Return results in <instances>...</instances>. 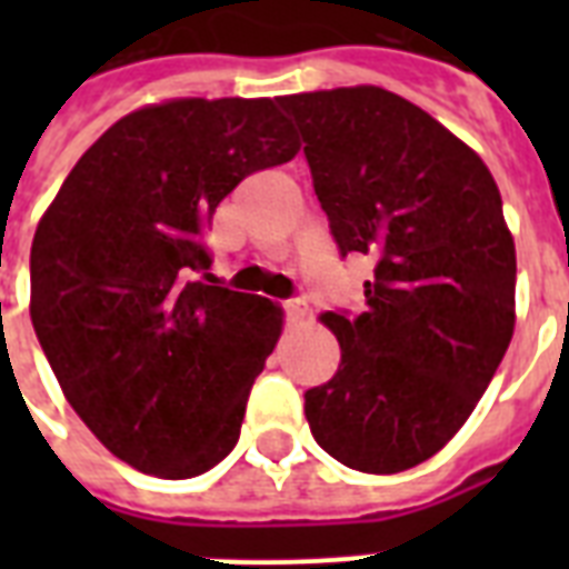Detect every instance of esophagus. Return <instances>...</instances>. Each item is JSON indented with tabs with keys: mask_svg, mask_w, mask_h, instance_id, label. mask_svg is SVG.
<instances>
[{
	"mask_svg": "<svg viewBox=\"0 0 569 569\" xmlns=\"http://www.w3.org/2000/svg\"><path fill=\"white\" fill-rule=\"evenodd\" d=\"M283 312H286V319L292 321V325L295 321H303L307 316H310V310H307V303L303 301H286Z\"/></svg>",
	"mask_w": 569,
	"mask_h": 569,
	"instance_id": "1",
	"label": "esophagus"
}]
</instances>
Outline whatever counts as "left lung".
Masks as SVG:
<instances>
[{"mask_svg":"<svg viewBox=\"0 0 569 569\" xmlns=\"http://www.w3.org/2000/svg\"><path fill=\"white\" fill-rule=\"evenodd\" d=\"M339 253L372 257L357 319L325 312L337 375L303 413L330 458L392 476L463 428L513 337L517 250L481 156L378 84L277 97Z\"/></svg>","mask_w":569,"mask_h":569,"instance_id":"left-lung-1","label":"left lung"}]
</instances>
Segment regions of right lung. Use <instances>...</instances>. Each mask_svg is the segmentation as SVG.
Segmentation results:
<instances>
[{
  "label": "right lung",
  "instance_id": "right-lung-1",
  "mask_svg": "<svg viewBox=\"0 0 569 569\" xmlns=\"http://www.w3.org/2000/svg\"><path fill=\"white\" fill-rule=\"evenodd\" d=\"M298 150L268 97L156 102L106 129L40 218L34 333L79 419L138 472L194 478L239 440L283 310L209 286L200 230Z\"/></svg>",
  "mask_w": 569,
  "mask_h": 569
}]
</instances>
